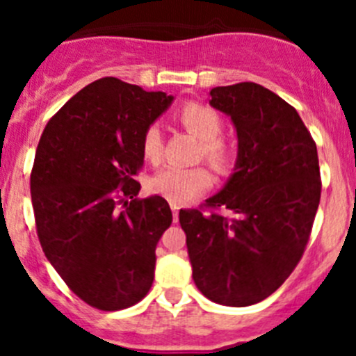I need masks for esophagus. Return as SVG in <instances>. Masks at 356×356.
<instances>
[{"instance_id": "1", "label": "esophagus", "mask_w": 356, "mask_h": 356, "mask_svg": "<svg viewBox=\"0 0 356 356\" xmlns=\"http://www.w3.org/2000/svg\"><path fill=\"white\" fill-rule=\"evenodd\" d=\"M171 210H172V217H175V221H176V219H178V212H180V205L171 203Z\"/></svg>"}]
</instances>
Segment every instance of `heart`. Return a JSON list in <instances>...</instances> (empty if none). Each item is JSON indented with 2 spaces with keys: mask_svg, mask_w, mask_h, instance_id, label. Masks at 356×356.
<instances>
[{
  "mask_svg": "<svg viewBox=\"0 0 356 356\" xmlns=\"http://www.w3.org/2000/svg\"><path fill=\"white\" fill-rule=\"evenodd\" d=\"M178 119L185 130L201 140L200 156H203L217 172H228L234 168L235 147L219 137L222 130V118L216 108L203 103H188L178 112ZM140 149L147 162L156 163L162 159V134L159 127L151 124L146 128L140 140ZM210 185L212 175L203 165H168L149 180L151 191L172 203H187L209 191Z\"/></svg>",
  "mask_w": 356,
  "mask_h": 356,
  "instance_id": "obj_1",
  "label": "heart"
}]
</instances>
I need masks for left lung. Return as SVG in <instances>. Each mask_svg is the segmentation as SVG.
Here are the masks:
<instances>
[{"instance_id": "left-lung-1", "label": "left lung", "mask_w": 356, "mask_h": 356, "mask_svg": "<svg viewBox=\"0 0 356 356\" xmlns=\"http://www.w3.org/2000/svg\"><path fill=\"white\" fill-rule=\"evenodd\" d=\"M210 105L237 131V162L209 209L180 210L193 278L226 307L271 296L301 260L321 200L317 147L294 106L253 81L213 87Z\"/></svg>"}]
</instances>
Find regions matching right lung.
<instances>
[{
    "label": "right lung",
    "instance_id": "1",
    "mask_svg": "<svg viewBox=\"0 0 356 356\" xmlns=\"http://www.w3.org/2000/svg\"><path fill=\"white\" fill-rule=\"evenodd\" d=\"M175 97L106 76L76 92L44 128L30 178L46 259L99 310L139 303L155 278L156 244L171 226L162 196L137 200L140 140Z\"/></svg>",
    "mask_w": 356,
    "mask_h": 356
}]
</instances>
